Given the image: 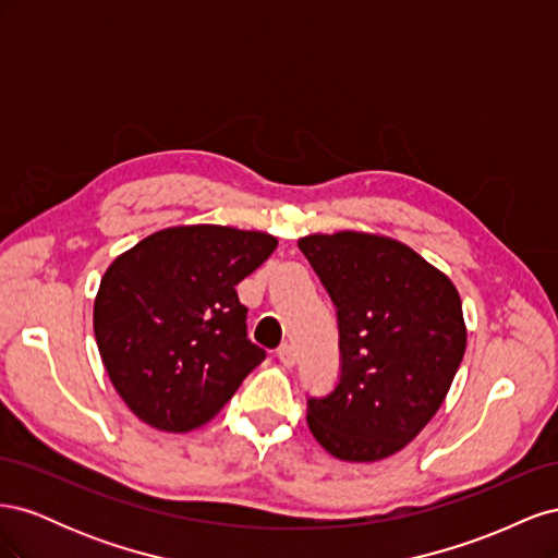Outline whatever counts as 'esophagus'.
Segmentation results:
<instances>
[{
	"label": "esophagus",
	"instance_id": "esophagus-1",
	"mask_svg": "<svg viewBox=\"0 0 558 558\" xmlns=\"http://www.w3.org/2000/svg\"><path fill=\"white\" fill-rule=\"evenodd\" d=\"M277 359H279L286 367L295 365V351H293V347H291V344H281V347L277 349Z\"/></svg>",
	"mask_w": 558,
	"mask_h": 558
}]
</instances>
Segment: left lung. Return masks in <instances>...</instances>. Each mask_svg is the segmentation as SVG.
<instances>
[{
  "mask_svg": "<svg viewBox=\"0 0 558 558\" xmlns=\"http://www.w3.org/2000/svg\"><path fill=\"white\" fill-rule=\"evenodd\" d=\"M337 310L340 379L307 398V424L335 459L381 461L440 410L465 353L456 286L416 251L367 232L298 242Z\"/></svg>",
  "mask_w": 558,
  "mask_h": 558,
  "instance_id": "obj_1",
  "label": "left lung"
}]
</instances>
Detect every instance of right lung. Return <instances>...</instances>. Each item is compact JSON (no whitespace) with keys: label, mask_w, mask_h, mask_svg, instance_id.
Instances as JSON below:
<instances>
[{"label":"right lung","mask_w":558,"mask_h":558,"mask_svg":"<svg viewBox=\"0 0 558 558\" xmlns=\"http://www.w3.org/2000/svg\"><path fill=\"white\" fill-rule=\"evenodd\" d=\"M277 240L226 226L148 234L102 277L93 328L113 388L144 424L193 430L223 408L265 361L246 337L238 286Z\"/></svg>","instance_id":"right-lung-1"}]
</instances>
